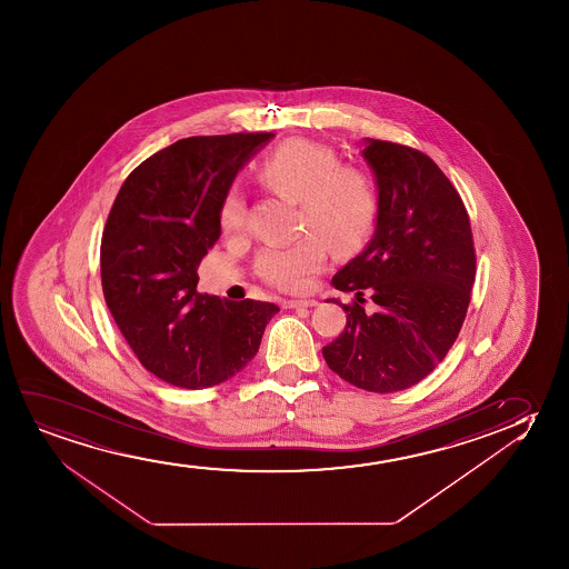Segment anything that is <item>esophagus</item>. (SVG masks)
Returning <instances> with one entry per match:
<instances>
[{
  "label": "esophagus",
  "mask_w": 569,
  "mask_h": 569,
  "mask_svg": "<svg viewBox=\"0 0 569 569\" xmlns=\"http://www.w3.org/2000/svg\"><path fill=\"white\" fill-rule=\"evenodd\" d=\"M315 305H319V301H315V299H289L286 301V307L288 309H301V307H315Z\"/></svg>",
  "instance_id": "obj_1"
}]
</instances>
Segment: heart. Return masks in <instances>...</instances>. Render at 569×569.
<instances>
[{"label": "heart", "instance_id": "heart-1", "mask_svg": "<svg viewBox=\"0 0 569 569\" xmlns=\"http://www.w3.org/2000/svg\"><path fill=\"white\" fill-rule=\"evenodd\" d=\"M260 177L273 192L301 203L307 234L283 249H266L258 257V272L286 291H303L327 260V246L336 254H348L366 239L373 226L377 198L363 172L340 167L335 151L293 140L273 153ZM247 223V203L239 190L227 194L221 226L229 233Z\"/></svg>", "mask_w": 569, "mask_h": 569}]
</instances>
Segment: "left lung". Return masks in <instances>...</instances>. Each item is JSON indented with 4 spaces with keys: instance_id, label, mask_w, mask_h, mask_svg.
Listing matches in <instances>:
<instances>
[{
    "instance_id": "obj_1",
    "label": "left lung",
    "mask_w": 569,
    "mask_h": 569,
    "mask_svg": "<svg viewBox=\"0 0 569 569\" xmlns=\"http://www.w3.org/2000/svg\"><path fill=\"white\" fill-rule=\"evenodd\" d=\"M377 184L371 241L336 272L351 291L346 328L322 348L343 381L371 392L410 389L443 361L467 317L476 254L470 219L443 171L418 149L363 140ZM369 296L375 311L362 303Z\"/></svg>"
}]
</instances>
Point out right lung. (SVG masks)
Wrapping results in <instances>:
<instances>
[{
	"label": "right lung",
	"mask_w": 569,
	"mask_h": 569,
	"mask_svg": "<svg viewBox=\"0 0 569 569\" xmlns=\"http://www.w3.org/2000/svg\"><path fill=\"white\" fill-rule=\"evenodd\" d=\"M272 138L174 141L138 164L112 203L101 241L104 301L141 366L174 387L206 389L239 373L280 311L196 289L237 172Z\"/></svg>",
	"instance_id": "1"
}]
</instances>
